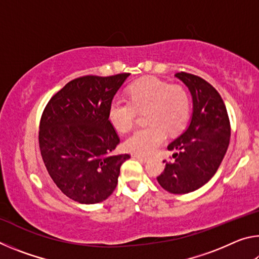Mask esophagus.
Returning a JSON list of instances; mask_svg holds the SVG:
<instances>
[{
    "label": "esophagus",
    "mask_w": 259,
    "mask_h": 259,
    "mask_svg": "<svg viewBox=\"0 0 259 259\" xmlns=\"http://www.w3.org/2000/svg\"><path fill=\"white\" fill-rule=\"evenodd\" d=\"M134 157H135V159H137L138 161L143 162V163H145V162L147 161V157H145V156H142V155H137V154H135V155H134Z\"/></svg>",
    "instance_id": "obj_1"
}]
</instances>
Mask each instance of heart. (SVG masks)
Returning a JSON list of instances; mask_svg holds the SVG:
<instances>
[{
    "instance_id": "b5f03b06",
    "label": "heart",
    "mask_w": 259,
    "mask_h": 259,
    "mask_svg": "<svg viewBox=\"0 0 259 259\" xmlns=\"http://www.w3.org/2000/svg\"><path fill=\"white\" fill-rule=\"evenodd\" d=\"M128 102L115 99L109 104V123L121 134L134 128L136 112H145L146 128L139 129L124 142L126 151L150 155L165 135H176L185 128L190 117L191 100L182 85L169 84L156 77H144L126 90Z\"/></svg>"
}]
</instances>
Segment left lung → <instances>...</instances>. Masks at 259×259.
<instances>
[{
    "label": "left lung",
    "instance_id": "obj_1",
    "mask_svg": "<svg viewBox=\"0 0 259 259\" xmlns=\"http://www.w3.org/2000/svg\"><path fill=\"white\" fill-rule=\"evenodd\" d=\"M192 95L193 113L187 129L168 145L174 161L157 177L172 194H186L207 184L221 165L230 144L231 125L225 104L214 88L200 76L176 73Z\"/></svg>",
    "mask_w": 259,
    "mask_h": 259
}]
</instances>
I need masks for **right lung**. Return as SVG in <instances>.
I'll use <instances>...</instances> for the list:
<instances>
[{
  "label": "right lung",
  "instance_id": "add662e5",
  "mask_svg": "<svg viewBox=\"0 0 259 259\" xmlns=\"http://www.w3.org/2000/svg\"><path fill=\"white\" fill-rule=\"evenodd\" d=\"M129 75L77 77L43 111L38 131L43 162L59 190L78 203L106 200L130 157L111 154L120 138L107 117L109 104Z\"/></svg>",
  "mask_w": 259,
  "mask_h": 259
}]
</instances>
